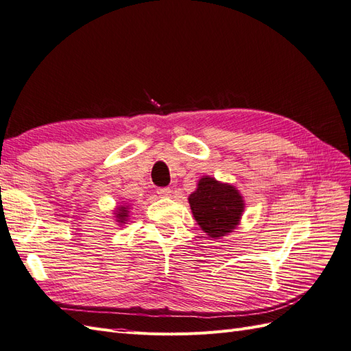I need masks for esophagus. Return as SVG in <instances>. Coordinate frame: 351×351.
<instances>
[{"mask_svg": "<svg viewBox=\"0 0 351 351\" xmlns=\"http://www.w3.org/2000/svg\"><path fill=\"white\" fill-rule=\"evenodd\" d=\"M171 192H173V190L169 189V187H159V189H156V193H158V196H161V197H168V196H171Z\"/></svg>", "mask_w": 351, "mask_h": 351, "instance_id": "34e87169", "label": "esophagus"}]
</instances>
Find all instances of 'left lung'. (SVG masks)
I'll return each instance as SVG.
<instances>
[{
	"label": "left lung",
	"mask_w": 351,
	"mask_h": 351,
	"mask_svg": "<svg viewBox=\"0 0 351 351\" xmlns=\"http://www.w3.org/2000/svg\"><path fill=\"white\" fill-rule=\"evenodd\" d=\"M189 204L197 224L212 239L234 230L244 209L243 197L237 190L212 177L200 178L196 192L189 196Z\"/></svg>",
	"instance_id": "left-lung-1"
}]
</instances>
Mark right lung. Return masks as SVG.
<instances>
[{
    "label": "right lung",
    "instance_id": "1",
    "mask_svg": "<svg viewBox=\"0 0 351 351\" xmlns=\"http://www.w3.org/2000/svg\"><path fill=\"white\" fill-rule=\"evenodd\" d=\"M127 214H129V210H127V208L120 206V208H119V210H117V218H119V221H120V222H124V221H127L125 218L129 217Z\"/></svg>",
    "mask_w": 351,
    "mask_h": 351
}]
</instances>
